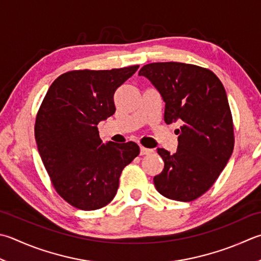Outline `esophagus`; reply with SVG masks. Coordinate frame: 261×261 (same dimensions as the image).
I'll return each mask as SVG.
<instances>
[{
    "instance_id": "1",
    "label": "esophagus",
    "mask_w": 261,
    "mask_h": 261,
    "mask_svg": "<svg viewBox=\"0 0 261 261\" xmlns=\"http://www.w3.org/2000/svg\"><path fill=\"white\" fill-rule=\"evenodd\" d=\"M152 152V149H149V148L146 147H140V155L145 156V155H150Z\"/></svg>"
}]
</instances>
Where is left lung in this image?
<instances>
[{"label": "left lung", "instance_id": "1", "mask_svg": "<svg viewBox=\"0 0 261 261\" xmlns=\"http://www.w3.org/2000/svg\"><path fill=\"white\" fill-rule=\"evenodd\" d=\"M139 75L149 79L162 95L166 123L182 124L175 154L157 149L164 161V170L154 177L157 191L172 200H195L215 183L233 152L226 91L213 71L193 64L149 63Z\"/></svg>", "mask_w": 261, "mask_h": 261}]
</instances>
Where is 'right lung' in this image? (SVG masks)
I'll use <instances>...</instances> for the list:
<instances>
[{
    "mask_svg": "<svg viewBox=\"0 0 261 261\" xmlns=\"http://www.w3.org/2000/svg\"><path fill=\"white\" fill-rule=\"evenodd\" d=\"M139 65L73 70L58 76L36 115L35 138L56 192L81 211L116 195L123 168L139 155L136 142L104 144L97 124L115 112L114 94Z\"/></svg>",
    "mask_w": 261,
    "mask_h": 261,
    "instance_id": "right-lung-1",
    "label": "right lung"
}]
</instances>
